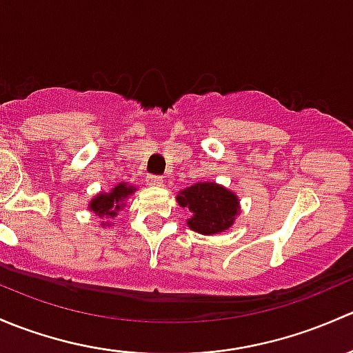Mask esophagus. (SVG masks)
Wrapping results in <instances>:
<instances>
[{
	"mask_svg": "<svg viewBox=\"0 0 353 353\" xmlns=\"http://www.w3.org/2000/svg\"><path fill=\"white\" fill-rule=\"evenodd\" d=\"M163 181H165V178L159 175H148L146 178V183L151 185V187H161Z\"/></svg>",
	"mask_w": 353,
	"mask_h": 353,
	"instance_id": "1",
	"label": "esophagus"
}]
</instances>
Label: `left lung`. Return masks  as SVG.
<instances>
[{
  "instance_id": "1",
  "label": "left lung",
  "mask_w": 353,
  "mask_h": 353,
  "mask_svg": "<svg viewBox=\"0 0 353 353\" xmlns=\"http://www.w3.org/2000/svg\"><path fill=\"white\" fill-rule=\"evenodd\" d=\"M181 207L194 216L188 219L190 230L201 234H216L231 226L238 214V197L216 183H195L176 197Z\"/></svg>"
}]
</instances>
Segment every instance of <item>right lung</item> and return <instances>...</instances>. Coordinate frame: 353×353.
I'll return each mask as SVG.
<instances>
[{
  "label": "right lung",
  "instance_id": "add662e5",
  "mask_svg": "<svg viewBox=\"0 0 353 353\" xmlns=\"http://www.w3.org/2000/svg\"><path fill=\"white\" fill-rule=\"evenodd\" d=\"M134 192L132 187H127L125 183H119L110 194H100L97 199H93L90 203V209L97 214V216H110L114 217L117 210L122 207L123 199Z\"/></svg>",
  "mask_w": 353,
  "mask_h": 353
}]
</instances>
